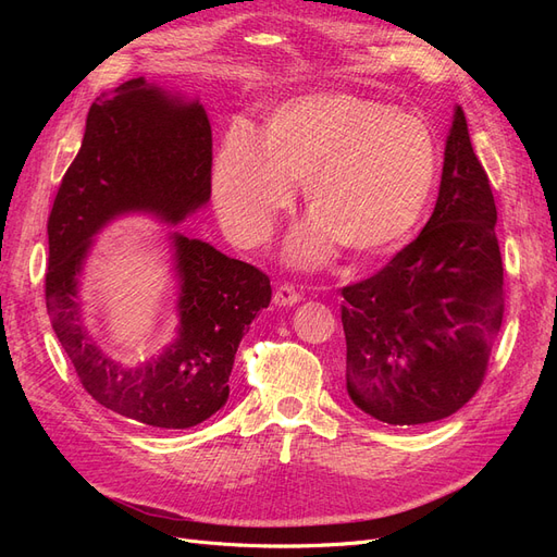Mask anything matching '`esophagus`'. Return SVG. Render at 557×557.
<instances>
[{"mask_svg": "<svg viewBox=\"0 0 557 557\" xmlns=\"http://www.w3.org/2000/svg\"><path fill=\"white\" fill-rule=\"evenodd\" d=\"M299 301H301V293H297L293 285H288V283L278 285L276 293H274V305L276 307H295V305H299Z\"/></svg>", "mask_w": 557, "mask_h": 557, "instance_id": "esophagus-1", "label": "esophagus"}]
</instances>
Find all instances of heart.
<instances>
[{"mask_svg": "<svg viewBox=\"0 0 557 557\" xmlns=\"http://www.w3.org/2000/svg\"><path fill=\"white\" fill-rule=\"evenodd\" d=\"M440 174L430 125L413 113L344 92L278 107L256 141L234 127L218 148L213 205L234 239L262 244L305 183L313 213L288 242L297 267L327 262L336 246L356 256L391 250L418 225Z\"/></svg>", "mask_w": 557, "mask_h": 557, "instance_id": "1", "label": "heart"}]
</instances>
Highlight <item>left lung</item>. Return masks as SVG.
Returning <instances> with one entry per match:
<instances>
[{
    "mask_svg": "<svg viewBox=\"0 0 557 557\" xmlns=\"http://www.w3.org/2000/svg\"><path fill=\"white\" fill-rule=\"evenodd\" d=\"M495 225L491 181L455 107L428 225L379 274L342 290L346 391L360 411L423 425L474 397L504 315Z\"/></svg>",
    "mask_w": 557,
    "mask_h": 557,
    "instance_id": "8db88e82",
    "label": "left lung"
}]
</instances>
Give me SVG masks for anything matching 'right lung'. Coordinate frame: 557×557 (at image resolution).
Segmentation results:
<instances>
[{"instance_id": "obj_1", "label": "right lung", "mask_w": 557, "mask_h": 557, "mask_svg": "<svg viewBox=\"0 0 557 557\" xmlns=\"http://www.w3.org/2000/svg\"><path fill=\"white\" fill-rule=\"evenodd\" d=\"M211 199V125L199 99L144 76L99 95L48 218L46 307L88 395L137 423L185 430L230 397L242 336L272 301L260 269L166 232L178 288L172 344L137 364L113 360L83 320L81 276L95 237L117 218L178 225Z\"/></svg>"}]
</instances>
